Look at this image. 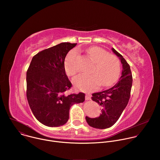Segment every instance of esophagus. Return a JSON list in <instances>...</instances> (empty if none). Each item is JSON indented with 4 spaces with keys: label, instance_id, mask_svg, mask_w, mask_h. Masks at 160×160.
Wrapping results in <instances>:
<instances>
[{
    "label": "esophagus",
    "instance_id": "34e87169",
    "mask_svg": "<svg viewBox=\"0 0 160 160\" xmlns=\"http://www.w3.org/2000/svg\"><path fill=\"white\" fill-rule=\"evenodd\" d=\"M91 99H90V95H88V94H86L85 95V100H87V101H88V100H90Z\"/></svg>",
    "mask_w": 160,
    "mask_h": 160
}]
</instances>
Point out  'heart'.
<instances>
[{"instance_id": "1", "label": "heart", "mask_w": 160, "mask_h": 160, "mask_svg": "<svg viewBox=\"0 0 160 160\" xmlns=\"http://www.w3.org/2000/svg\"><path fill=\"white\" fill-rule=\"evenodd\" d=\"M86 52L95 65L92 70V74H81L73 78V84L78 89L91 92L101 84L103 87H109L118 80L121 72V64L117 57L99 47L88 48ZM77 58L75 50L68 54L64 61V70L68 75L74 76L78 72Z\"/></svg>"}]
</instances>
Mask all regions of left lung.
<instances>
[{"instance_id": "8db88e82", "label": "left lung", "mask_w": 160, "mask_h": 160, "mask_svg": "<svg viewBox=\"0 0 160 160\" xmlns=\"http://www.w3.org/2000/svg\"><path fill=\"white\" fill-rule=\"evenodd\" d=\"M111 49L120 58L122 64V76L112 87L92 94V100L102 107L100 116L94 118L85 117L90 127L99 129L109 128L117 122L128 102L132 85V75L129 64L115 49Z\"/></svg>"}]
</instances>
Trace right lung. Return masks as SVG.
<instances>
[{"instance_id": "add662e5", "label": "right lung", "mask_w": 160, "mask_h": 160, "mask_svg": "<svg viewBox=\"0 0 160 160\" xmlns=\"http://www.w3.org/2000/svg\"><path fill=\"white\" fill-rule=\"evenodd\" d=\"M77 43L63 42L34 56L27 72V97L37 120L56 127L69 119L71 106L85 101V94L67 95L72 84L64 70L66 54Z\"/></svg>"}]
</instances>
